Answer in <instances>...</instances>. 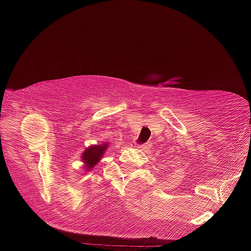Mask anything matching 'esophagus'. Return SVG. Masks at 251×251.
Here are the masks:
<instances>
[{
  "label": "esophagus",
  "instance_id": "1",
  "mask_svg": "<svg viewBox=\"0 0 251 251\" xmlns=\"http://www.w3.org/2000/svg\"><path fill=\"white\" fill-rule=\"evenodd\" d=\"M138 149H140V150H144V151H145V150H149V149H151V144H150V143L143 144V145L138 146Z\"/></svg>",
  "mask_w": 251,
  "mask_h": 251
}]
</instances>
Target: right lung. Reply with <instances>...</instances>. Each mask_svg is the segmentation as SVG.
<instances>
[{"mask_svg": "<svg viewBox=\"0 0 251 251\" xmlns=\"http://www.w3.org/2000/svg\"><path fill=\"white\" fill-rule=\"evenodd\" d=\"M109 143H105L102 144H97V145H91L88 146L87 149H85V151L82 152L81 154V160L83 163V169L85 171H89L97 165L98 163L101 160V158L105 154L106 150L108 149Z\"/></svg>", "mask_w": 251, "mask_h": 251, "instance_id": "1", "label": "right lung"}]
</instances>
